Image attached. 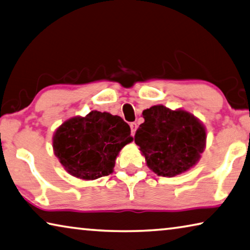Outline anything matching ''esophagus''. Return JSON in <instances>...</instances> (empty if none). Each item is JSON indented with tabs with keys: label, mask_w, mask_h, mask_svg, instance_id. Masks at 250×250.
Segmentation results:
<instances>
[{
	"label": "esophagus",
	"mask_w": 250,
	"mask_h": 250,
	"mask_svg": "<svg viewBox=\"0 0 250 250\" xmlns=\"http://www.w3.org/2000/svg\"><path fill=\"white\" fill-rule=\"evenodd\" d=\"M137 128H138V125L136 124V122H131V124H130V129H131V134H132V136H134V134H136Z\"/></svg>",
	"instance_id": "esophagus-1"
}]
</instances>
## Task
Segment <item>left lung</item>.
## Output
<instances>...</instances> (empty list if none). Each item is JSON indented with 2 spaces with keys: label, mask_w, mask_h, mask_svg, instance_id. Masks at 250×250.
Here are the masks:
<instances>
[{
  "label": "left lung",
  "mask_w": 250,
  "mask_h": 250,
  "mask_svg": "<svg viewBox=\"0 0 250 250\" xmlns=\"http://www.w3.org/2000/svg\"><path fill=\"white\" fill-rule=\"evenodd\" d=\"M134 142L146 164L156 175L176 177L198 164L206 148L207 131L199 119L184 109L171 110L162 104L142 112Z\"/></svg>",
  "instance_id": "left-lung-1"
}]
</instances>
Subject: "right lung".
I'll return each instance as SVG.
<instances>
[{"mask_svg": "<svg viewBox=\"0 0 250 250\" xmlns=\"http://www.w3.org/2000/svg\"><path fill=\"white\" fill-rule=\"evenodd\" d=\"M133 141L122 118L93 110L66 119L53 133L55 157L69 175L96 180L113 172L119 152Z\"/></svg>", "mask_w": 250, "mask_h": 250, "instance_id": "right-lung-1", "label": "right lung"}]
</instances>
